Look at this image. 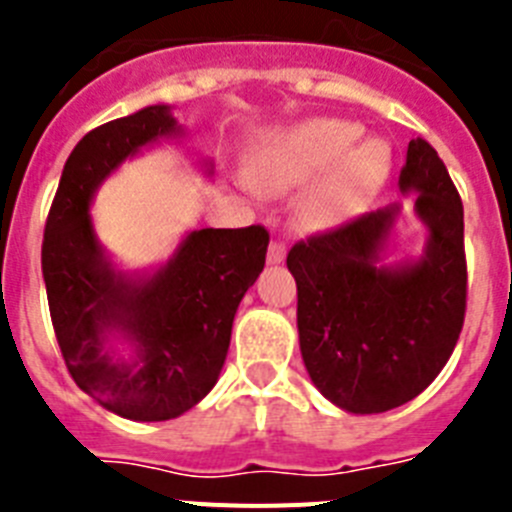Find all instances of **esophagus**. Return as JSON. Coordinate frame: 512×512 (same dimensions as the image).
I'll return each mask as SVG.
<instances>
[{"label": "esophagus", "mask_w": 512, "mask_h": 512, "mask_svg": "<svg viewBox=\"0 0 512 512\" xmlns=\"http://www.w3.org/2000/svg\"><path fill=\"white\" fill-rule=\"evenodd\" d=\"M284 253H287V248H284L282 241H271L269 253H266V261H269V264H282Z\"/></svg>", "instance_id": "34e87169"}]
</instances>
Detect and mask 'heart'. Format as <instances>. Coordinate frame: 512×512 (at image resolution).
Wrapping results in <instances>:
<instances>
[{
    "instance_id": "1",
    "label": "heart",
    "mask_w": 512,
    "mask_h": 512,
    "mask_svg": "<svg viewBox=\"0 0 512 512\" xmlns=\"http://www.w3.org/2000/svg\"><path fill=\"white\" fill-rule=\"evenodd\" d=\"M359 135V125L341 117L297 122L259 148L248 182L264 194L307 184L300 197L302 223L312 230L341 228L366 210L392 169L390 146Z\"/></svg>"
}]
</instances>
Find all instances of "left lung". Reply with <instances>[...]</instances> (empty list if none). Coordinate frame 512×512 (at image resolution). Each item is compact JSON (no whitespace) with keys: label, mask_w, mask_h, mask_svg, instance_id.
Wrapping results in <instances>:
<instances>
[{"label":"left lung","mask_w":512,"mask_h":512,"mask_svg":"<svg viewBox=\"0 0 512 512\" xmlns=\"http://www.w3.org/2000/svg\"><path fill=\"white\" fill-rule=\"evenodd\" d=\"M400 192L415 197L428 230L418 259L384 261L400 205L287 253L302 361L320 395L346 413H387L418 397L446 366L464 325V207L428 140H410Z\"/></svg>","instance_id":"obj_1"}]
</instances>
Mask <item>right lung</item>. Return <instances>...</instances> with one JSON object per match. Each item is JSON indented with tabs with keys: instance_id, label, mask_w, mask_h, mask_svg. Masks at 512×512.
Returning <instances> with one entry per match:
<instances>
[{
	"instance_id": "right-lung-1",
	"label": "right lung",
	"mask_w": 512,
	"mask_h": 512,
	"mask_svg": "<svg viewBox=\"0 0 512 512\" xmlns=\"http://www.w3.org/2000/svg\"><path fill=\"white\" fill-rule=\"evenodd\" d=\"M182 133L169 104H151L84 135L63 166L43 235L45 292L71 377L102 408L140 423L179 418L215 387L235 310L269 246L261 225L202 228L148 274L112 264L89 215L94 194L128 158Z\"/></svg>"
}]
</instances>
